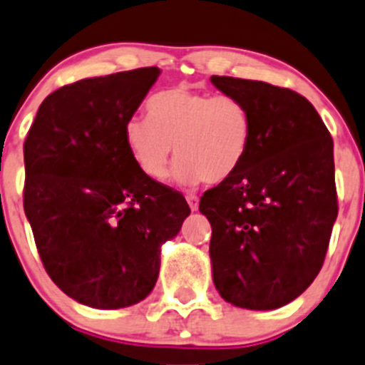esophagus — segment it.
Instances as JSON below:
<instances>
[{"label":"esophagus","instance_id":"obj_1","mask_svg":"<svg viewBox=\"0 0 365 365\" xmlns=\"http://www.w3.org/2000/svg\"><path fill=\"white\" fill-rule=\"evenodd\" d=\"M187 203H189L190 210L192 212H196L197 207H200V200H197V196H194V194H189V196H187Z\"/></svg>","mask_w":365,"mask_h":365}]
</instances>
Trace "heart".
Masks as SVG:
<instances>
[{
    "label": "heart",
    "instance_id": "b5f03b06",
    "mask_svg": "<svg viewBox=\"0 0 365 365\" xmlns=\"http://www.w3.org/2000/svg\"><path fill=\"white\" fill-rule=\"evenodd\" d=\"M125 144L137 168L151 180L168 173L183 185L221 183L242 164L251 140V114L230 94L200 93L185 85L162 91L148 103V118L125 123Z\"/></svg>",
    "mask_w": 365,
    "mask_h": 365
}]
</instances>
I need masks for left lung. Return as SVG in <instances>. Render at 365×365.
<instances>
[{"mask_svg": "<svg viewBox=\"0 0 365 365\" xmlns=\"http://www.w3.org/2000/svg\"><path fill=\"white\" fill-rule=\"evenodd\" d=\"M210 81L251 114L242 164L200 200L212 226L214 285L240 309H280L307 291L327 257L339 212L334 140L312 103L291 88Z\"/></svg>", "mask_w": 365, "mask_h": 365, "instance_id": "1", "label": "left lung"}]
</instances>
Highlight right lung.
Returning a JSON list of instances; mask_svg holds the SVG:
<instances>
[{
  "mask_svg": "<svg viewBox=\"0 0 365 365\" xmlns=\"http://www.w3.org/2000/svg\"><path fill=\"white\" fill-rule=\"evenodd\" d=\"M158 76V67H140L63 85L42 101L24 140V214L42 264L60 291L93 309L143 302L162 244L190 214L125 144V123Z\"/></svg>",
  "mask_w": 365,
  "mask_h": 365,
  "instance_id": "1",
  "label": "right lung"
}]
</instances>
